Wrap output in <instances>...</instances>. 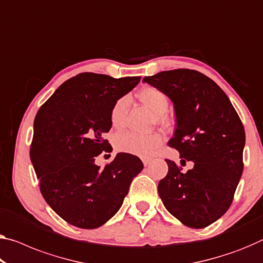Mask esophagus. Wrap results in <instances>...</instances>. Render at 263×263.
<instances>
[{
    "instance_id": "obj_1",
    "label": "esophagus",
    "mask_w": 263,
    "mask_h": 263,
    "mask_svg": "<svg viewBox=\"0 0 263 263\" xmlns=\"http://www.w3.org/2000/svg\"><path fill=\"white\" fill-rule=\"evenodd\" d=\"M142 162H143V164L145 165V167H147V165L152 162V159H143Z\"/></svg>"
}]
</instances>
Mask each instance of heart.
Here are the masks:
<instances>
[{
    "mask_svg": "<svg viewBox=\"0 0 263 263\" xmlns=\"http://www.w3.org/2000/svg\"><path fill=\"white\" fill-rule=\"evenodd\" d=\"M139 98L145 106L159 115L160 120H162V116L167 111L169 104L167 95L162 90L154 87H144L139 91ZM128 103V96H122L112 104L110 115H109L112 127L120 128L123 124L124 112L127 110ZM163 140L164 137L160 133L140 134L135 132H124L115 136L114 145L116 151L119 152L140 157H149L163 143Z\"/></svg>",
    "mask_w": 263,
    "mask_h": 263,
    "instance_id": "obj_1",
    "label": "heart"
}]
</instances>
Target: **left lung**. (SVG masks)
<instances>
[{
	"label": "left lung",
	"instance_id": "obj_1",
	"mask_svg": "<svg viewBox=\"0 0 263 263\" xmlns=\"http://www.w3.org/2000/svg\"><path fill=\"white\" fill-rule=\"evenodd\" d=\"M174 103L176 129L168 144L179 151L187 173L165 160L168 174L159 182L167 211L191 228H204L228 211L243 172L245 128L226 92L196 70L175 69L145 76Z\"/></svg>",
	"mask_w": 263,
	"mask_h": 263
}]
</instances>
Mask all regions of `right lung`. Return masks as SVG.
Segmentation results:
<instances>
[{
    "instance_id": "right-lung-1",
    "label": "right lung",
    "mask_w": 263,
    "mask_h": 263,
    "mask_svg": "<svg viewBox=\"0 0 263 263\" xmlns=\"http://www.w3.org/2000/svg\"><path fill=\"white\" fill-rule=\"evenodd\" d=\"M82 72L67 80L40 108L34 121L30 160L40 191L59 216L94 229L118 213L134 177L143 169L135 155L119 153L101 168L96 156L110 152L112 104L140 82Z\"/></svg>"
}]
</instances>
